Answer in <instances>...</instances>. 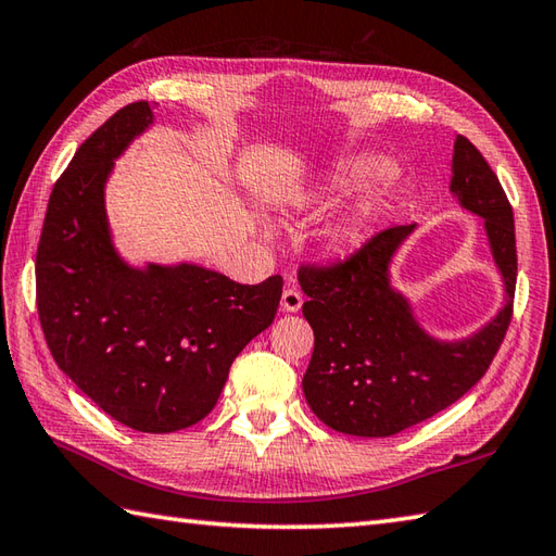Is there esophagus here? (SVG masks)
I'll use <instances>...</instances> for the list:
<instances>
[{"label": "esophagus", "instance_id": "esophagus-1", "mask_svg": "<svg viewBox=\"0 0 556 556\" xmlns=\"http://www.w3.org/2000/svg\"><path fill=\"white\" fill-rule=\"evenodd\" d=\"M281 311L285 313H299L301 305H303V296L299 289H285V293H281Z\"/></svg>", "mask_w": 556, "mask_h": 556}]
</instances>
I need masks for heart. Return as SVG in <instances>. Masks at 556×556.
I'll use <instances>...</instances> for the list:
<instances>
[{"mask_svg": "<svg viewBox=\"0 0 556 556\" xmlns=\"http://www.w3.org/2000/svg\"><path fill=\"white\" fill-rule=\"evenodd\" d=\"M361 190L364 193L356 198V203L323 233V248L329 257L346 260L363 251L392 215L401 193L399 174L392 169V164L380 155L358 152V155L339 160L334 167H329L289 198L291 212L313 215V212H325L346 203ZM263 231L275 236V224L265 222Z\"/></svg>", "mask_w": 556, "mask_h": 556, "instance_id": "heart-1", "label": "heart"}]
</instances>
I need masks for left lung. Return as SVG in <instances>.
Segmentation results:
<instances>
[{"label":"left lung","mask_w":556,"mask_h":556,"mask_svg":"<svg viewBox=\"0 0 556 556\" xmlns=\"http://www.w3.org/2000/svg\"><path fill=\"white\" fill-rule=\"evenodd\" d=\"M448 191L482 217L504 285V305L473 334L432 337L392 285V263L416 224L372 236L344 265L299 271L308 296L303 317L315 334L303 394L337 432L389 437L432 418L485 375L502 346L516 291L514 212L497 174L464 136L454 140Z\"/></svg>","instance_id":"left-lung-1"}]
</instances>
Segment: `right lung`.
<instances>
[{"instance_id":"right-lung-1","label":"right lung","mask_w":556,"mask_h":556,"mask_svg":"<svg viewBox=\"0 0 556 556\" xmlns=\"http://www.w3.org/2000/svg\"><path fill=\"white\" fill-rule=\"evenodd\" d=\"M155 122L126 104L52 188L35 257L40 325L68 380L138 432L191 428L215 408L233 358L275 320L279 275L236 285L195 263L131 265L116 251L104 186Z\"/></svg>"}]
</instances>
